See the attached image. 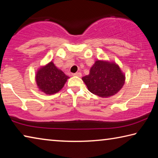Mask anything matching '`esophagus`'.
Returning <instances> with one entry per match:
<instances>
[{"instance_id": "1", "label": "esophagus", "mask_w": 158, "mask_h": 158, "mask_svg": "<svg viewBox=\"0 0 158 158\" xmlns=\"http://www.w3.org/2000/svg\"><path fill=\"white\" fill-rule=\"evenodd\" d=\"M73 76H76V77H81V73H76L73 74Z\"/></svg>"}]
</instances>
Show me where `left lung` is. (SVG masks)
<instances>
[{
    "label": "left lung",
    "mask_w": 158,
    "mask_h": 158,
    "mask_svg": "<svg viewBox=\"0 0 158 158\" xmlns=\"http://www.w3.org/2000/svg\"><path fill=\"white\" fill-rule=\"evenodd\" d=\"M88 89L101 98L114 95L121 89L125 76L116 63L97 60L90 68V74L82 78Z\"/></svg>",
    "instance_id": "1"
}]
</instances>
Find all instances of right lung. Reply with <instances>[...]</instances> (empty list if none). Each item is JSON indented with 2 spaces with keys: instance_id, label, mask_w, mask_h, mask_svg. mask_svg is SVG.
I'll list each match as a JSON object with an SVG mask.
<instances>
[{
  "instance_id": "add662e5",
  "label": "right lung",
  "mask_w": 158,
  "mask_h": 158,
  "mask_svg": "<svg viewBox=\"0 0 158 158\" xmlns=\"http://www.w3.org/2000/svg\"><path fill=\"white\" fill-rule=\"evenodd\" d=\"M68 78L69 77L58 69L53 62H50L37 71L36 82L41 91L52 95L59 91Z\"/></svg>"
}]
</instances>
